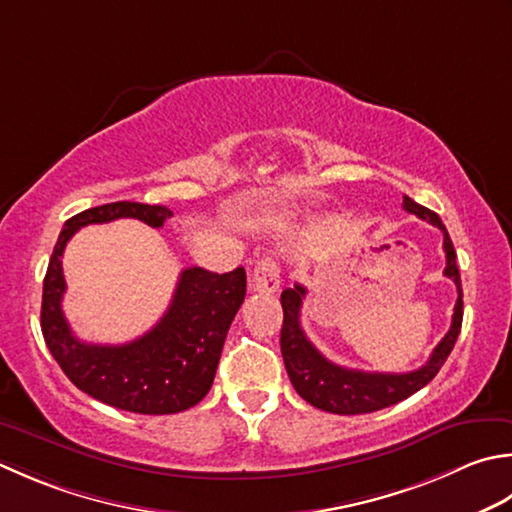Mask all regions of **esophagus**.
Masks as SVG:
<instances>
[{
  "instance_id": "34e87169",
  "label": "esophagus",
  "mask_w": 512,
  "mask_h": 512,
  "mask_svg": "<svg viewBox=\"0 0 512 512\" xmlns=\"http://www.w3.org/2000/svg\"><path fill=\"white\" fill-rule=\"evenodd\" d=\"M253 288L257 293L273 295L279 288V266L273 259H262L253 270Z\"/></svg>"
}]
</instances>
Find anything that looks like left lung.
<instances>
[{"label":"left lung","instance_id":"obj_1","mask_svg":"<svg viewBox=\"0 0 512 512\" xmlns=\"http://www.w3.org/2000/svg\"><path fill=\"white\" fill-rule=\"evenodd\" d=\"M404 210L417 215L424 222L437 226L444 233V253H446V268L444 275L450 277L457 286V302L453 313V324H450L448 333L444 335L430 355L428 362L410 370V373H364V370H353L337 366L319 353L313 342L306 337L299 324V313H302V302L306 297V288L302 284H295L293 288H286L282 293V308H284V324H282V357L286 364V373L290 377V384L295 386L299 397H304L310 406L326 413L335 415H364L375 413L393 406L402 399L417 393L424 388L430 379H433L439 368L453 350L459 330H462V317H464V302H462V277H459L457 268V253L450 242L448 230L442 224L437 213L428 210L426 206H419L413 199L404 195Z\"/></svg>","mask_w":512,"mask_h":512}]
</instances>
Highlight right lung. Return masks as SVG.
Returning <instances> with one entry per match:
<instances>
[{
  "instance_id": "obj_1",
  "label": "right lung",
  "mask_w": 512,
  "mask_h": 512,
  "mask_svg": "<svg viewBox=\"0 0 512 512\" xmlns=\"http://www.w3.org/2000/svg\"><path fill=\"white\" fill-rule=\"evenodd\" d=\"M122 217L162 228L173 213L166 206L113 202L70 217L44 277L42 333L59 368L86 395L128 413H182L202 402L213 386L230 322L246 295V270L239 266L217 275L206 268H186L173 302L148 333L119 346L79 342L62 310L64 248L82 226Z\"/></svg>"
}]
</instances>
